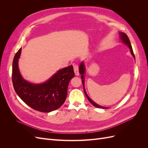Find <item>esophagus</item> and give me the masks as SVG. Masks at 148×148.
<instances>
[{
  "label": "esophagus",
  "mask_w": 148,
  "mask_h": 148,
  "mask_svg": "<svg viewBox=\"0 0 148 148\" xmlns=\"http://www.w3.org/2000/svg\"><path fill=\"white\" fill-rule=\"evenodd\" d=\"M73 69H74V71H75V74L76 76H78L79 75V66L77 64H74L73 65Z\"/></svg>",
  "instance_id": "esophagus-1"
}]
</instances>
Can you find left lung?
I'll list each match as a JSON object with an SVG mask.
<instances>
[{
  "instance_id": "obj_1",
  "label": "left lung",
  "mask_w": 148,
  "mask_h": 148,
  "mask_svg": "<svg viewBox=\"0 0 148 148\" xmlns=\"http://www.w3.org/2000/svg\"><path fill=\"white\" fill-rule=\"evenodd\" d=\"M120 39L122 40V42L126 44V45L130 48V52L132 53V56H133V57L135 58V55H134V53H133V49H132V45H131V43H130V39L128 37V36L124 33H120ZM79 72L80 73V75H82L81 76V78L82 79V83H83V89H84V94L85 95H86V97L88 98V101L90 102L91 104L94 106H95L96 107H97V108H102V109H107V107H102V106H101L97 104L96 103H95V102H94L92 100H91L90 98H89V97L88 96V95L86 94V91H85V88H84V72H85V66H84V63L82 62L81 64H80L79 65Z\"/></svg>"
}]
</instances>
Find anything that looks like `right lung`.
Wrapping results in <instances>:
<instances>
[{
    "instance_id": "right-lung-1",
    "label": "right lung",
    "mask_w": 148,
    "mask_h": 148,
    "mask_svg": "<svg viewBox=\"0 0 148 148\" xmlns=\"http://www.w3.org/2000/svg\"><path fill=\"white\" fill-rule=\"evenodd\" d=\"M21 51V48L16 53L12 65V82L16 93L36 110L50 112L59 109L65 101L69 83L75 77L73 66L59 70L45 83H31L22 78L18 69Z\"/></svg>"
}]
</instances>
